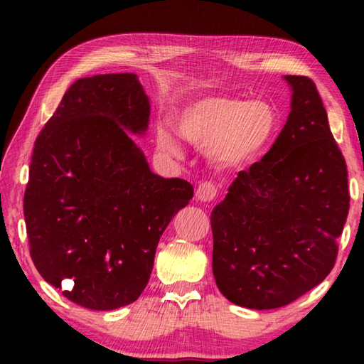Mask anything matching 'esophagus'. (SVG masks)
I'll list each match as a JSON object with an SVG mask.
<instances>
[{
    "mask_svg": "<svg viewBox=\"0 0 364 364\" xmlns=\"http://www.w3.org/2000/svg\"><path fill=\"white\" fill-rule=\"evenodd\" d=\"M218 194V189L213 183H202L196 191V199L199 202H212Z\"/></svg>",
    "mask_w": 364,
    "mask_h": 364,
    "instance_id": "obj_1",
    "label": "esophagus"
}]
</instances>
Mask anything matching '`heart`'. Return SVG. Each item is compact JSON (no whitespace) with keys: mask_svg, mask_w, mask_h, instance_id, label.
<instances>
[{"mask_svg":"<svg viewBox=\"0 0 364 364\" xmlns=\"http://www.w3.org/2000/svg\"><path fill=\"white\" fill-rule=\"evenodd\" d=\"M279 125L278 110L262 100L247 101L230 95H207L186 104L176 117L181 136L221 168L254 164L273 141ZM160 151L181 156L178 139L165 128L157 130Z\"/></svg>","mask_w":364,"mask_h":364,"instance_id":"obj_1","label":"heart"}]
</instances>
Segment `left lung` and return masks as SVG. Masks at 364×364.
Listing matches in <instances>:
<instances>
[{"label": "left lung", "mask_w": 364, "mask_h": 364, "mask_svg": "<svg viewBox=\"0 0 364 364\" xmlns=\"http://www.w3.org/2000/svg\"><path fill=\"white\" fill-rule=\"evenodd\" d=\"M284 80L292 90L284 128L210 215L217 286L252 310L284 306L324 281L350 207L347 165L315 83Z\"/></svg>", "instance_id": "8db88e82"}]
</instances>
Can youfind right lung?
Listing matches in <instances>:
<instances>
[{"label": "right lung", "instance_id": "add662e5", "mask_svg": "<svg viewBox=\"0 0 364 364\" xmlns=\"http://www.w3.org/2000/svg\"><path fill=\"white\" fill-rule=\"evenodd\" d=\"M149 115L134 73L80 78L35 141L23 196L30 257L90 310L139 297L160 236L193 199L188 181L152 173L129 134H144Z\"/></svg>", "mask_w": 364, "mask_h": 364}]
</instances>
